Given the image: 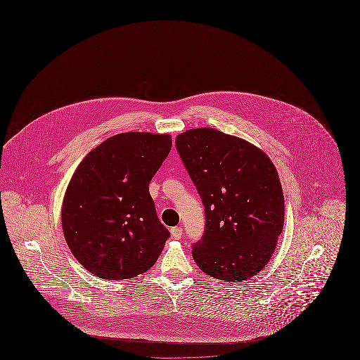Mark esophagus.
I'll list each match as a JSON object with an SVG mask.
<instances>
[{
	"mask_svg": "<svg viewBox=\"0 0 360 360\" xmlns=\"http://www.w3.org/2000/svg\"><path fill=\"white\" fill-rule=\"evenodd\" d=\"M170 232H172V236L174 239H181V236H182V228L181 226H174L170 229Z\"/></svg>",
	"mask_w": 360,
	"mask_h": 360,
	"instance_id": "obj_1",
	"label": "esophagus"
}]
</instances>
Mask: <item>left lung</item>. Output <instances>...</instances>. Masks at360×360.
Returning <instances> with one entry per match:
<instances>
[{"label":"left lung","mask_w":360,"mask_h":360,"mask_svg":"<svg viewBox=\"0 0 360 360\" xmlns=\"http://www.w3.org/2000/svg\"><path fill=\"white\" fill-rule=\"evenodd\" d=\"M175 146L205 206V233L193 245L197 266L240 282L262 271L283 229L285 200L271 159L244 139L213 128L178 135Z\"/></svg>","instance_id":"8db88e82"}]
</instances>
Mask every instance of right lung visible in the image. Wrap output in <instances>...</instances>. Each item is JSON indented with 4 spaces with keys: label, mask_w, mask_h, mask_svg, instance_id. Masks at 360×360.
Listing matches in <instances>:
<instances>
[{
    "label": "right lung",
    "mask_w": 360,
    "mask_h": 360,
    "mask_svg": "<svg viewBox=\"0 0 360 360\" xmlns=\"http://www.w3.org/2000/svg\"><path fill=\"white\" fill-rule=\"evenodd\" d=\"M167 134L125 132L86 155L70 179L62 228L71 254L91 274L146 273L170 232L159 221L150 182L172 150Z\"/></svg>",
    "instance_id": "add662e5"
}]
</instances>
